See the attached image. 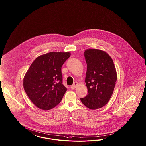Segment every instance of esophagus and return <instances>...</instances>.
<instances>
[{"label":"esophagus","instance_id":"1","mask_svg":"<svg viewBox=\"0 0 146 146\" xmlns=\"http://www.w3.org/2000/svg\"><path fill=\"white\" fill-rule=\"evenodd\" d=\"M78 83L77 82H74V84H73L71 86V88L72 89H75L76 87H77V86H78Z\"/></svg>","mask_w":146,"mask_h":146}]
</instances>
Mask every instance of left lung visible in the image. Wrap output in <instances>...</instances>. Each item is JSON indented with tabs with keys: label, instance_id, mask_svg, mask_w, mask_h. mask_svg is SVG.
I'll use <instances>...</instances> for the list:
<instances>
[{
	"label": "left lung",
	"instance_id": "8db88e82",
	"mask_svg": "<svg viewBox=\"0 0 146 146\" xmlns=\"http://www.w3.org/2000/svg\"><path fill=\"white\" fill-rule=\"evenodd\" d=\"M84 57L87 64L85 82L88 94L81 101L92 110L104 106L113 94L117 74L109 54L99 49H86Z\"/></svg>",
	"mask_w": 146,
	"mask_h": 146
}]
</instances>
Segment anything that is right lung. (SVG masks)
I'll return each mask as SVG.
<instances>
[{"instance_id": "1", "label": "right lung", "mask_w": 146, "mask_h": 146, "mask_svg": "<svg viewBox=\"0 0 146 146\" xmlns=\"http://www.w3.org/2000/svg\"><path fill=\"white\" fill-rule=\"evenodd\" d=\"M69 52H51L36 58L27 71L23 88L33 103L49 110L61 102L67 88L62 84V66Z\"/></svg>"}]
</instances>
